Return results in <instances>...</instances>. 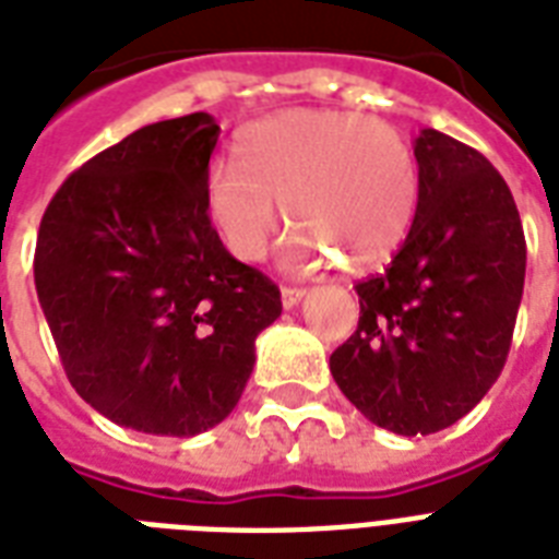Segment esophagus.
<instances>
[{"label": "esophagus", "mask_w": 559, "mask_h": 559, "mask_svg": "<svg viewBox=\"0 0 559 559\" xmlns=\"http://www.w3.org/2000/svg\"><path fill=\"white\" fill-rule=\"evenodd\" d=\"M301 298H305V289L301 287H281V305L287 307V310L289 307H296Z\"/></svg>", "instance_id": "esophagus-1"}]
</instances>
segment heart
<instances>
[{
	"label": "heart",
	"instance_id": "b5f03b06",
	"mask_svg": "<svg viewBox=\"0 0 559 559\" xmlns=\"http://www.w3.org/2000/svg\"><path fill=\"white\" fill-rule=\"evenodd\" d=\"M240 162L205 177V209L240 261H261L281 226V202L298 228L287 261L313 266L319 242L350 266L385 261L406 237L417 205V165L403 135L380 118L345 109H284L237 139Z\"/></svg>",
	"mask_w": 559,
	"mask_h": 559
}]
</instances>
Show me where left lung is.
Returning a JSON list of instances; mask_svg holds the SVG:
<instances>
[{"instance_id":"1","label":"left lung","mask_w":559,"mask_h":559,"mask_svg":"<svg viewBox=\"0 0 559 559\" xmlns=\"http://www.w3.org/2000/svg\"><path fill=\"white\" fill-rule=\"evenodd\" d=\"M417 209L389 270L359 281V324L331 354L342 394L397 435H432L499 380L525 284L502 174L438 130L415 139Z\"/></svg>"}]
</instances>
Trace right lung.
I'll return each instance as SVG.
<instances>
[{
  "label": "right lung",
  "instance_id": "add662e5",
  "mask_svg": "<svg viewBox=\"0 0 559 559\" xmlns=\"http://www.w3.org/2000/svg\"><path fill=\"white\" fill-rule=\"evenodd\" d=\"M217 135L209 112L142 127L74 170L39 223L34 284L66 377L135 432L226 420L281 316L278 287L211 226Z\"/></svg>",
  "mask_w": 559,
  "mask_h": 559
}]
</instances>
